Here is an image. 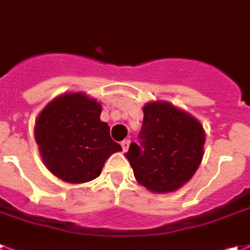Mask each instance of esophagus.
<instances>
[{"mask_svg":"<svg viewBox=\"0 0 250 250\" xmlns=\"http://www.w3.org/2000/svg\"><path fill=\"white\" fill-rule=\"evenodd\" d=\"M129 144H130V140H124L121 143V146H122V149H124V152H126L129 148Z\"/></svg>","mask_w":250,"mask_h":250,"instance_id":"obj_1","label":"esophagus"}]
</instances>
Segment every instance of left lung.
I'll list each match as a JSON object with an SVG mask.
<instances>
[{"label": "left lung", "instance_id": "8db88e82", "mask_svg": "<svg viewBox=\"0 0 250 250\" xmlns=\"http://www.w3.org/2000/svg\"><path fill=\"white\" fill-rule=\"evenodd\" d=\"M140 144L125 153L134 178L152 192H172L187 183L203 157L205 130L201 122L168 102L144 106Z\"/></svg>", "mask_w": 250, "mask_h": 250}]
</instances>
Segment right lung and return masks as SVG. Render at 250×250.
<instances>
[{"label":"right lung","instance_id":"add662e5","mask_svg":"<svg viewBox=\"0 0 250 250\" xmlns=\"http://www.w3.org/2000/svg\"><path fill=\"white\" fill-rule=\"evenodd\" d=\"M102 106L83 93L63 94L45 106L35 125L44 164L68 183L95 179L114 152L122 150L101 121Z\"/></svg>","mask_w":250,"mask_h":250}]
</instances>
